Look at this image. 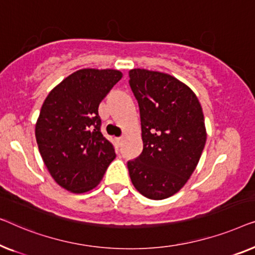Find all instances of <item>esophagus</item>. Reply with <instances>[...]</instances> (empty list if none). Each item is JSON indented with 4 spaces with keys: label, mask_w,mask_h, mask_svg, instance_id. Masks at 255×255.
<instances>
[{
    "label": "esophagus",
    "mask_w": 255,
    "mask_h": 255,
    "mask_svg": "<svg viewBox=\"0 0 255 255\" xmlns=\"http://www.w3.org/2000/svg\"><path fill=\"white\" fill-rule=\"evenodd\" d=\"M123 141H124L123 136H121V137H118V138H117V142L119 143V144H121V143H123Z\"/></svg>",
    "instance_id": "esophagus-1"
}]
</instances>
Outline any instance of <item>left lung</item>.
Returning <instances> with one entry per match:
<instances>
[{
    "label": "left lung",
    "mask_w": 255,
    "mask_h": 255,
    "mask_svg": "<svg viewBox=\"0 0 255 255\" xmlns=\"http://www.w3.org/2000/svg\"><path fill=\"white\" fill-rule=\"evenodd\" d=\"M139 107L142 153L128 160L134 187L151 200L170 198L194 172L206 144L202 107L195 93L171 75L129 71Z\"/></svg>",
    "instance_id": "1"
}]
</instances>
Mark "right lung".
Instances as JSON below:
<instances>
[{
    "label": "right lung",
    "instance_id": "obj_1",
    "mask_svg": "<svg viewBox=\"0 0 255 255\" xmlns=\"http://www.w3.org/2000/svg\"><path fill=\"white\" fill-rule=\"evenodd\" d=\"M123 74L113 69L75 71L48 93L37 125L39 152L53 179L73 193L91 191L116 158L100 131L98 107Z\"/></svg>",
    "mask_w": 255,
    "mask_h": 255
}]
</instances>
